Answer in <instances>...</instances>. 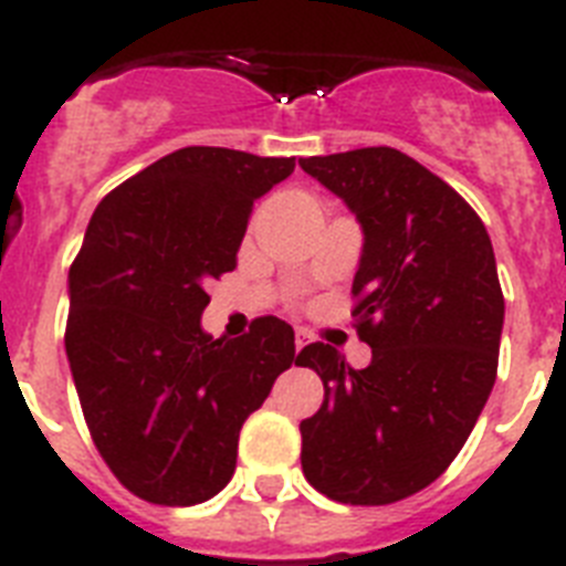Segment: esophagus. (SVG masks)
I'll return each instance as SVG.
<instances>
[{
	"instance_id": "esophagus-1",
	"label": "esophagus",
	"mask_w": 566,
	"mask_h": 566,
	"mask_svg": "<svg viewBox=\"0 0 566 566\" xmlns=\"http://www.w3.org/2000/svg\"><path fill=\"white\" fill-rule=\"evenodd\" d=\"M307 344H311V333L298 331L296 333V350H302V347H307Z\"/></svg>"
}]
</instances>
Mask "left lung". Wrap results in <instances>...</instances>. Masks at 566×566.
Wrapping results in <instances>:
<instances>
[{"label":"left lung","mask_w":566,"mask_h":566,"mask_svg":"<svg viewBox=\"0 0 566 566\" xmlns=\"http://www.w3.org/2000/svg\"><path fill=\"white\" fill-rule=\"evenodd\" d=\"M298 165L365 230L353 318L373 350L365 370L324 342L298 353L324 385L298 424L304 479L342 504H392L444 473L495 385L504 293L493 244L479 213L396 147Z\"/></svg>","instance_id":"8db88e82"}]
</instances>
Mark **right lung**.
Wrapping results in <instances>:
<instances>
[{"mask_svg": "<svg viewBox=\"0 0 566 566\" xmlns=\"http://www.w3.org/2000/svg\"><path fill=\"white\" fill-rule=\"evenodd\" d=\"M296 156L181 147L113 188L71 264L65 350L91 439L127 490L161 507L213 499L239 430L296 356L287 322L201 333L208 284L235 268L259 196Z\"/></svg>", "mask_w": 566, "mask_h": 566, "instance_id": "1", "label": "right lung"}]
</instances>
